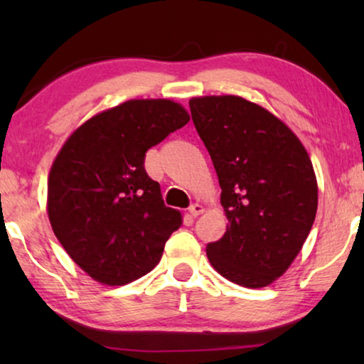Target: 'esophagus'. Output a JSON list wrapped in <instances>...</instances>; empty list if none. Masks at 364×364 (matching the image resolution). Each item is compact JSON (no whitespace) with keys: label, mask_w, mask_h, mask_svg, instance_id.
Segmentation results:
<instances>
[{"label":"esophagus","mask_w":364,"mask_h":364,"mask_svg":"<svg viewBox=\"0 0 364 364\" xmlns=\"http://www.w3.org/2000/svg\"><path fill=\"white\" fill-rule=\"evenodd\" d=\"M188 212H191L192 217H198L205 212V207H203L202 203H192V205L188 207Z\"/></svg>","instance_id":"esophagus-1"}]
</instances>
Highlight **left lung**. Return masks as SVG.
<instances>
[{
	"label": "left lung",
	"instance_id": "obj_1",
	"mask_svg": "<svg viewBox=\"0 0 364 364\" xmlns=\"http://www.w3.org/2000/svg\"><path fill=\"white\" fill-rule=\"evenodd\" d=\"M220 183L228 220L207 245L210 265L245 288L278 280L295 260L318 208L311 159L295 132L260 104L240 96L188 101Z\"/></svg>",
	"mask_w": 364,
	"mask_h": 364
}]
</instances>
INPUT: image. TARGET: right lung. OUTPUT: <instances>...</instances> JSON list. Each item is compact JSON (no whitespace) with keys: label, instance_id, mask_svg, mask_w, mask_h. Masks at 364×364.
Wrapping results in <instances>:
<instances>
[{"label":"right lung","instance_id":"add662e5","mask_svg":"<svg viewBox=\"0 0 364 364\" xmlns=\"http://www.w3.org/2000/svg\"><path fill=\"white\" fill-rule=\"evenodd\" d=\"M188 121L171 99H131L87 119L63 144L48 177V217L92 280L127 285L161 262L182 213L164 205L144 157Z\"/></svg>","mask_w":364,"mask_h":364}]
</instances>
